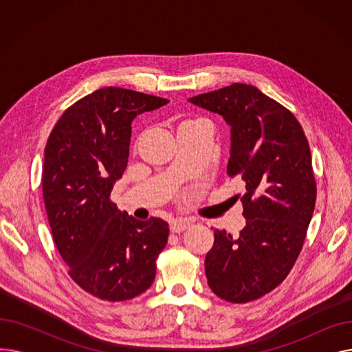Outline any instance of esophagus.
Segmentation results:
<instances>
[{"instance_id": "obj_1", "label": "esophagus", "mask_w": 352, "mask_h": 352, "mask_svg": "<svg viewBox=\"0 0 352 352\" xmlns=\"http://www.w3.org/2000/svg\"><path fill=\"white\" fill-rule=\"evenodd\" d=\"M191 227V221L190 219H174L171 221V231L173 232H182L184 230H187Z\"/></svg>"}]
</instances>
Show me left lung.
Returning a JSON list of instances; mask_svg holds the SVG:
<instances>
[{"label":"left lung","instance_id":"1","mask_svg":"<svg viewBox=\"0 0 352 352\" xmlns=\"http://www.w3.org/2000/svg\"><path fill=\"white\" fill-rule=\"evenodd\" d=\"M190 101L231 125L227 174L245 184L247 226L236 238L214 230L208 285L221 300L250 302L278 287L302 250L317 199L309 145L291 111L254 85L235 82Z\"/></svg>","mask_w":352,"mask_h":352}]
</instances>
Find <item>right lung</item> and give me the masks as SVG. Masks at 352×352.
Returning <instances> with one entry per match:
<instances>
[{"mask_svg":"<svg viewBox=\"0 0 352 352\" xmlns=\"http://www.w3.org/2000/svg\"><path fill=\"white\" fill-rule=\"evenodd\" d=\"M168 102L105 87L68 107L48 137L43 197L68 275L94 297L118 302L151 287L168 241L161 218L135 219L111 201L126 168L133 120Z\"/></svg>","mask_w":352,"mask_h":352,"instance_id":"add662e5","label":"right lung"}]
</instances>
